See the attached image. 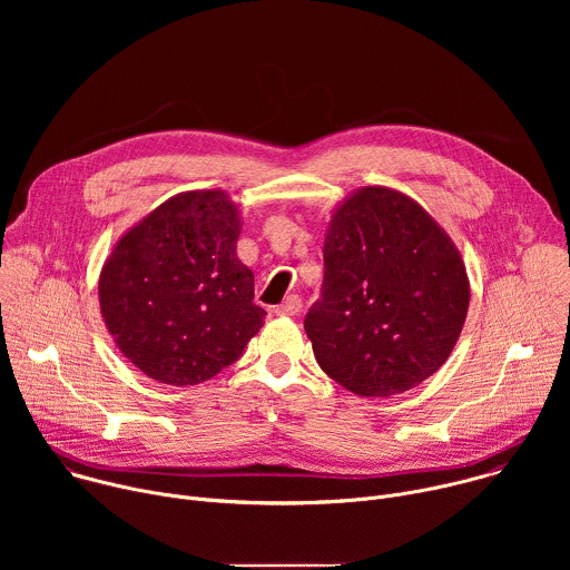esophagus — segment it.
<instances>
[{"label": "esophagus", "instance_id": "1", "mask_svg": "<svg viewBox=\"0 0 570 570\" xmlns=\"http://www.w3.org/2000/svg\"><path fill=\"white\" fill-rule=\"evenodd\" d=\"M302 308V299L297 295H288L279 306H275L277 315H297Z\"/></svg>", "mask_w": 570, "mask_h": 570}]
</instances>
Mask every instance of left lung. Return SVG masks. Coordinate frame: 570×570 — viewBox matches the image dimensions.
<instances>
[{
	"label": "left lung",
	"instance_id": "8db88e82",
	"mask_svg": "<svg viewBox=\"0 0 570 570\" xmlns=\"http://www.w3.org/2000/svg\"><path fill=\"white\" fill-rule=\"evenodd\" d=\"M324 279L304 320L317 365L358 396H390L435 374L469 308L460 250L411 196L361 187L324 236Z\"/></svg>",
	"mask_w": 570,
	"mask_h": 570
}]
</instances>
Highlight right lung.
Instances as JSON below:
<instances>
[{
    "label": "right lung",
    "instance_id": "obj_1",
    "mask_svg": "<svg viewBox=\"0 0 570 570\" xmlns=\"http://www.w3.org/2000/svg\"><path fill=\"white\" fill-rule=\"evenodd\" d=\"M240 209L223 189L171 196L115 243L99 275L106 330L146 376L196 385L264 327L255 275L236 257Z\"/></svg>",
    "mask_w": 570,
    "mask_h": 570
}]
</instances>
